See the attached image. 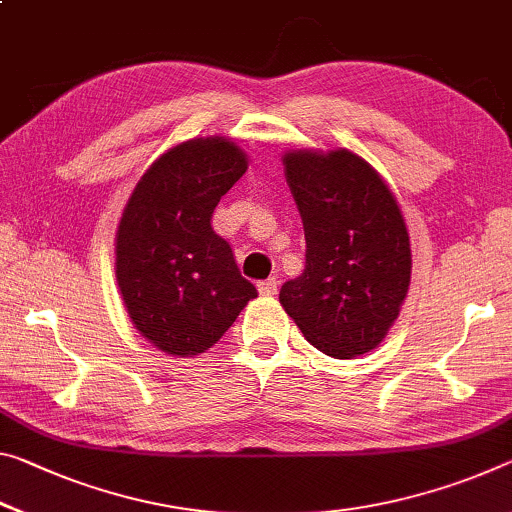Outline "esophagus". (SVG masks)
<instances>
[{"mask_svg":"<svg viewBox=\"0 0 512 512\" xmlns=\"http://www.w3.org/2000/svg\"><path fill=\"white\" fill-rule=\"evenodd\" d=\"M259 294H264V296H273L275 291H278V280L275 278H266V280H262L259 282Z\"/></svg>","mask_w":512,"mask_h":512,"instance_id":"esophagus-1","label":"esophagus"}]
</instances>
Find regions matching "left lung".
Masks as SVG:
<instances>
[{
	"mask_svg": "<svg viewBox=\"0 0 512 512\" xmlns=\"http://www.w3.org/2000/svg\"><path fill=\"white\" fill-rule=\"evenodd\" d=\"M305 230V269L280 303L307 342L337 360L387 335L410 287V237L380 175L348 150L285 154Z\"/></svg>",
	"mask_w": 512,
	"mask_h": 512,
	"instance_id": "left-lung-1",
	"label": "left lung"
}]
</instances>
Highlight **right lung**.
Instances as JSON below:
<instances>
[{
    "instance_id": "add662e5",
    "label": "right lung",
    "mask_w": 512,
    "mask_h": 512,
    "mask_svg": "<svg viewBox=\"0 0 512 512\" xmlns=\"http://www.w3.org/2000/svg\"><path fill=\"white\" fill-rule=\"evenodd\" d=\"M246 168L227 139L175 145L141 177L120 218L116 278L129 319L170 355L205 353L257 296L212 227L218 200Z\"/></svg>"
}]
</instances>
